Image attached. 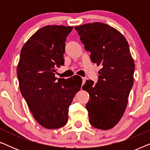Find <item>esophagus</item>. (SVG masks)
<instances>
[{"label": "esophagus", "mask_w": 150, "mask_h": 150, "mask_svg": "<svg viewBox=\"0 0 150 150\" xmlns=\"http://www.w3.org/2000/svg\"><path fill=\"white\" fill-rule=\"evenodd\" d=\"M82 79H83V85H84V84H85V81H86V78L83 77V78H82Z\"/></svg>", "instance_id": "obj_1"}]
</instances>
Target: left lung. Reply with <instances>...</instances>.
I'll use <instances>...</instances> for the list:
<instances>
[{
  "label": "left lung",
  "instance_id": "obj_1",
  "mask_svg": "<svg viewBox=\"0 0 150 150\" xmlns=\"http://www.w3.org/2000/svg\"><path fill=\"white\" fill-rule=\"evenodd\" d=\"M90 59L102 68L97 83L87 80L83 89L89 94L86 104L92 126L112 128L126 110L133 86L134 63L128 43L120 31L101 22L76 26Z\"/></svg>",
  "mask_w": 150,
  "mask_h": 150
}]
</instances>
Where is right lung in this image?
Listing matches in <instances>:
<instances>
[{"instance_id": "right-lung-1", "label": "right lung", "mask_w": 150, "mask_h": 150, "mask_svg": "<svg viewBox=\"0 0 150 150\" xmlns=\"http://www.w3.org/2000/svg\"><path fill=\"white\" fill-rule=\"evenodd\" d=\"M73 26H46L25 43L20 52L17 76L22 96L33 116L44 128L57 129L68 120L69 106L81 87L72 79L54 76L64 65L65 41Z\"/></svg>"}]
</instances>
